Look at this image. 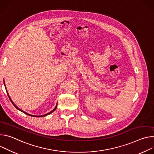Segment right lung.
<instances>
[{
    "label": "right lung",
    "mask_w": 154,
    "mask_h": 154,
    "mask_svg": "<svg viewBox=\"0 0 154 154\" xmlns=\"http://www.w3.org/2000/svg\"><path fill=\"white\" fill-rule=\"evenodd\" d=\"M4 84H5V82H4ZM7 94H8V97H9V98H10V101H11V102L12 103V104L15 106V108H16V109H18V110H20V111H21V112H24V113H25V114H27V115H29V116H32V117H44V116H47V115H48V114H51V113H52L53 112H54L56 109V108H57V104L56 105V107L54 108V109H53V110H52L51 111H50L49 112H48V113H47V114H44V115H41V116H33V115H32V114H28V113H27V112H26L25 111H23L22 109H20L18 106H16V105H15V104L13 103V102L12 101V100H11V99L10 98V96H9V95H8V92H7Z\"/></svg>",
    "instance_id": "obj_1"
}]
</instances>
